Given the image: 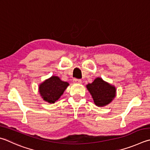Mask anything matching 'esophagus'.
<instances>
[{
	"instance_id": "34e87169",
	"label": "esophagus",
	"mask_w": 150,
	"mask_h": 150,
	"mask_svg": "<svg viewBox=\"0 0 150 150\" xmlns=\"http://www.w3.org/2000/svg\"><path fill=\"white\" fill-rule=\"evenodd\" d=\"M73 83L76 84H81L82 83V81L81 79H73Z\"/></svg>"
}]
</instances>
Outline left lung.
<instances>
[{
    "label": "left lung",
    "instance_id": "left-lung-1",
    "mask_svg": "<svg viewBox=\"0 0 150 150\" xmlns=\"http://www.w3.org/2000/svg\"><path fill=\"white\" fill-rule=\"evenodd\" d=\"M86 88L91 94L94 103L99 107L108 105L115 96V86L105 82L101 78H96L91 84H87Z\"/></svg>",
    "mask_w": 150,
    "mask_h": 150
}]
</instances>
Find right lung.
<instances>
[{
	"label": "right lung",
	"mask_w": 150,
	"mask_h": 150,
	"mask_svg": "<svg viewBox=\"0 0 150 150\" xmlns=\"http://www.w3.org/2000/svg\"><path fill=\"white\" fill-rule=\"evenodd\" d=\"M69 83L60 80L58 77L52 76L39 86V92L43 100L49 103H54L63 94Z\"/></svg>",
	"instance_id": "right-lung-1"
}]
</instances>
